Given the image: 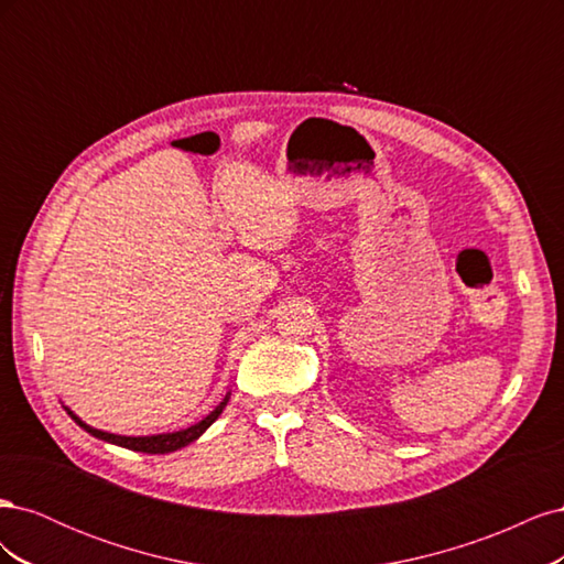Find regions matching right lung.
<instances>
[{
	"label": "right lung",
	"instance_id": "right-lung-1",
	"mask_svg": "<svg viewBox=\"0 0 564 564\" xmlns=\"http://www.w3.org/2000/svg\"><path fill=\"white\" fill-rule=\"evenodd\" d=\"M230 400V390L226 392V398L220 404L214 406V412H209L207 416H204L202 421L187 425V429H181V431H174V433H158V435H115V433H108V431H98L94 429V425L84 423L73 409H67L65 404V412L70 414V419L79 425V429L87 431L89 435L104 440V442H110V445H117V447H124V449H133V452H143V454H169V452H176L181 447H187L191 442H195L197 437L204 435V431L209 429V425L224 414V409Z\"/></svg>",
	"mask_w": 564,
	"mask_h": 564
}]
</instances>
